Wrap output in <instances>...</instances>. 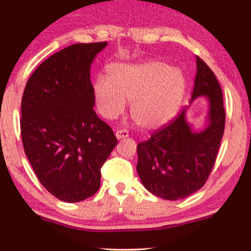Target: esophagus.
Listing matches in <instances>:
<instances>
[{
  "mask_svg": "<svg viewBox=\"0 0 251 251\" xmlns=\"http://www.w3.org/2000/svg\"><path fill=\"white\" fill-rule=\"evenodd\" d=\"M115 136L118 139H123V138H126V137L129 136V133L125 129H119V130H116Z\"/></svg>",
  "mask_w": 251,
  "mask_h": 251,
  "instance_id": "esophagus-1",
  "label": "esophagus"
}]
</instances>
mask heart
Masks as SVG:
<instances>
[{
  "mask_svg": "<svg viewBox=\"0 0 251 251\" xmlns=\"http://www.w3.org/2000/svg\"><path fill=\"white\" fill-rule=\"evenodd\" d=\"M185 91V77L179 70L163 61L114 64L108 77L98 76L94 96L105 118H115L132 102L131 118L146 130L160 128L176 114Z\"/></svg>",
  "mask_w": 251,
  "mask_h": 251,
  "instance_id": "obj_1",
  "label": "heart"
}]
</instances>
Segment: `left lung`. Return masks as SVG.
I'll return each instance as SVG.
<instances>
[{
	"label": "left lung",
	"instance_id": "8db88e82",
	"mask_svg": "<svg viewBox=\"0 0 251 251\" xmlns=\"http://www.w3.org/2000/svg\"><path fill=\"white\" fill-rule=\"evenodd\" d=\"M205 97L206 128L195 132L187 109L197 98ZM225 128L221 85L215 74L197 57V74L190 105L167 126L137 145V173L147 191L164 200L176 201L200 190L214 167Z\"/></svg>",
	"mask_w": 251,
	"mask_h": 251
}]
</instances>
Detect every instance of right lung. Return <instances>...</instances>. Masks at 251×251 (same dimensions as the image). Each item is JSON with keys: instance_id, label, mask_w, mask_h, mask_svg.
<instances>
[{"instance_id": "add662e5", "label": "right lung", "mask_w": 251, "mask_h": 251, "mask_svg": "<svg viewBox=\"0 0 251 251\" xmlns=\"http://www.w3.org/2000/svg\"><path fill=\"white\" fill-rule=\"evenodd\" d=\"M107 42L77 43L34 71L22 99L25 154L40 183L65 202L90 198L118 139L94 111L90 67Z\"/></svg>"}]
</instances>
